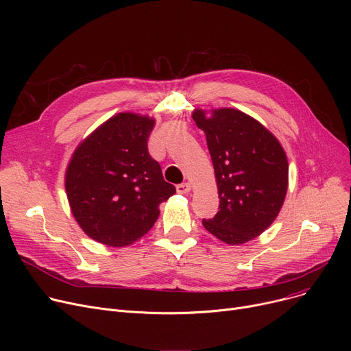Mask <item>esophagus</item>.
Instances as JSON below:
<instances>
[{"mask_svg":"<svg viewBox=\"0 0 351 351\" xmlns=\"http://www.w3.org/2000/svg\"><path fill=\"white\" fill-rule=\"evenodd\" d=\"M176 191L182 195H186L191 192V185L189 183H179V185L176 186Z\"/></svg>","mask_w":351,"mask_h":351,"instance_id":"1","label":"esophagus"}]
</instances>
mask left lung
<instances>
[{
  "label": "left lung",
  "instance_id": "8db88e82",
  "mask_svg": "<svg viewBox=\"0 0 351 351\" xmlns=\"http://www.w3.org/2000/svg\"><path fill=\"white\" fill-rule=\"evenodd\" d=\"M193 121L206 134L219 191V212L204 219L205 229L229 245L263 233L279 215L287 191L289 165L282 145L241 110L223 108Z\"/></svg>",
  "mask_w": 351,
  "mask_h": 351
}]
</instances>
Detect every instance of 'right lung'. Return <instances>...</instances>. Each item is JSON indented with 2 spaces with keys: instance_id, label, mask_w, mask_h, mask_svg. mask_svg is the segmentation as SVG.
I'll use <instances>...</instances> for the list:
<instances>
[{
  "instance_id": "obj_1",
  "label": "right lung",
  "mask_w": 351,
  "mask_h": 351,
  "mask_svg": "<svg viewBox=\"0 0 351 351\" xmlns=\"http://www.w3.org/2000/svg\"><path fill=\"white\" fill-rule=\"evenodd\" d=\"M155 121L118 114L73 152L65 176L71 210L82 230L108 246H128L147 233L175 186L147 151Z\"/></svg>"
}]
</instances>
